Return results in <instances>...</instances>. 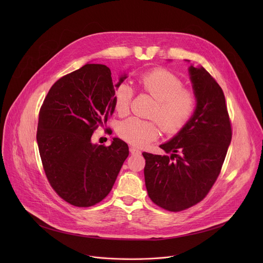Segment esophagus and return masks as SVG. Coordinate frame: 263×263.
I'll list each match as a JSON object with an SVG mask.
<instances>
[{
  "label": "esophagus",
  "instance_id": "esophagus-1",
  "mask_svg": "<svg viewBox=\"0 0 263 263\" xmlns=\"http://www.w3.org/2000/svg\"><path fill=\"white\" fill-rule=\"evenodd\" d=\"M130 153H131L132 155H135V154H140V151H139V149H138L137 147L131 146V147H130Z\"/></svg>",
  "mask_w": 263,
  "mask_h": 263
}]
</instances>
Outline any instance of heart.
I'll return each instance as SVG.
<instances>
[{
    "label": "heart",
    "instance_id": "heart-1",
    "mask_svg": "<svg viewBox=\"0 0 263 263\" xmlns=\"http://www.w3.org/2000/svg\"><path fill=\"white\" fill-rule=\"evenodd\" d=\"M139 87L155 99L149 117L156 119L166 134L180 132L193 119L197 109V97L183 88L182 81L165 68H155L138 78ZM133 89L128 83H120L114 91L115 109L121 116L129 112ZM159 126L154 121L130 118L118 127V134L127 142L142 146L159 136Z\"/></svg>",
    "mask_w": 263,
    "mask_h": 263
}]
</instances>
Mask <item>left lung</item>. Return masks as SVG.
Segmentation results:
<instances>
[{
	"label": "left lung",
	"mask_w": 263,
	"mask_h": 263,
	"mask_svg": "<svg viewBox=\"0 0 263 263\" xmlns=\"http://www.w3.org/2000/svg\"><path fill=\"white\" fill-rule=\"evenodd\" d=\"M197 97L193 119L160 145L167 155L143 152L147 195L157 206L182 211L201 202L215 183L232 138L226 99L204 67L190 66Z\"/></svg>",
	"instance_id": "obj_1"
}]
</instances>
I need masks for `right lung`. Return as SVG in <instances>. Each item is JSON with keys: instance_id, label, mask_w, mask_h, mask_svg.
<instances>
[{"instance_id": "right-lung-1", "label": "right lung", "mask_w": 263, "mask_h": 263, "mask_svg": "<svg viewBox=\"0 0 263 263\" xmlns=\"http://www.w3.org/2000/svg\"><path fill=\"white\" fill-rule=\"evenodd\" d=\"M110 68L85 64L50 88L40 110L36 140L48 181L70 205L90 207L112 190L128 144L115 137L109 146L93 144L91 136L115 111Z\"/></svg>"}]
</instances>
